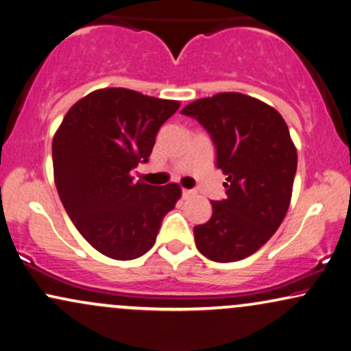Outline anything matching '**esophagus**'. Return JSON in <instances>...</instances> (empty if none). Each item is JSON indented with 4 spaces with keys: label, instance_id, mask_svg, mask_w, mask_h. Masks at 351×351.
<instances>
[{
    "label": "esophagus",
    "instance_id": "obj_1",
    "mask_svg": "<svg viewBox=\"0 0 351 351\" xmlns=\"http://www.w3.org/2000/svg\"><path fill=\"white\" fill-rule=\"evenodd\" d=\"M191 195H194V191L193 189H183V197H191Z\"/></svg>",
    "mask_w": 351,
    "mask_h": 351
}]
</instances>
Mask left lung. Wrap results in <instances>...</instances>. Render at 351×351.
Wrapping results in <instances>:
<instances>
[{
    "instance_id": "obj_1",
    "label": "left lung",
    "mask_w": 351,
    "mask_h": 351,
    "mask_svg": "<svg viewBox=\"0 0 351 351\" xmlns=\"http://www.w3.org/2000/svg\"><path fill=\"white\" fill-rule=\"evenodd\" d=\"M181 114L210 133L226 175V199L212 202V217L194 228L195 247L219 263L247 258L271 239L291 205L297 149L287 123L274 107L242 93L202 97Z\"/></svg>"
}]
</instances>
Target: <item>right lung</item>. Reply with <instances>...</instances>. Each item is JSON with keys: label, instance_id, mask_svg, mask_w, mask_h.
<instances>
[{"label": "right lung", "instance_id": "obj_1", "mask_svg": "<svg viewBox=\"0 0 351 351\" xmlns=\"http://www.w3.org/2000/svg\"><path fill=\"white\" fill-rule=\"evenodd\" d=\"M180 102L127 88H102L70 107L53 138L54 183L65 212L88 244L114 260H133L156 242L180 184L134 183L158 128Z\"/></svg>", "mask_w": 351, "mask_h": 351}]
</instances>
